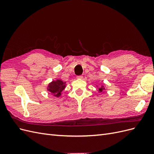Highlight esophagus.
Wrapping results in <instances>:
<instances>
[{
	"label": "esophagus",
	"mask_w": 154,
	"mask_h": 154,
	"mask_svg": "<svg viewBox=\"0 0 154 154\" xmlns=\"http://www.w3.org/2000/svg\"><path fill=\"white\" fill-rule=\"evenodd\" d=\"M77 78H78V79H82V78H83V76H82V75L78 76H77Z\"/></svg>",
	"instance_id": "34e87169"
}]
</instances>
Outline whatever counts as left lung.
I'll list each match as a JSON object with an SVG mask.
<instances>
[{"label":"left lung","instance_id":"1","mask_svg":"<svg viewBox=\"0 0 154 154\" xmlns=\"http://www.w3.org/2000/svg\"><path fill=\"white\" fill-rule=\"evenodd\" d=\"M105 89V88H103V87H100V88H99V91H100V92H102V91L103 90H104Z\"/></svg>","mask_w":154,"mask_h":154}]
</instances>
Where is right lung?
Instances as JSON below:
<instances>
[{
  "instance_id": "obj_1",
  "label": "right lung",
  "mask_w": 154,
  "mask_h": 154,
  "mask_svg": "<svg viewBox=\"0 0 154 154\" xmlns=\"http://www.w3.org/2000/svg\"><path fill=\"white\" fill-rule=\"evenodd\" d=\"M65 87H66V85H65L63 82L58 80L57 81H53L50 83L48 91L52 92V94L54 96L59 97L61 95V92L63 91Z\"/></svg>"
}]
</instances>
